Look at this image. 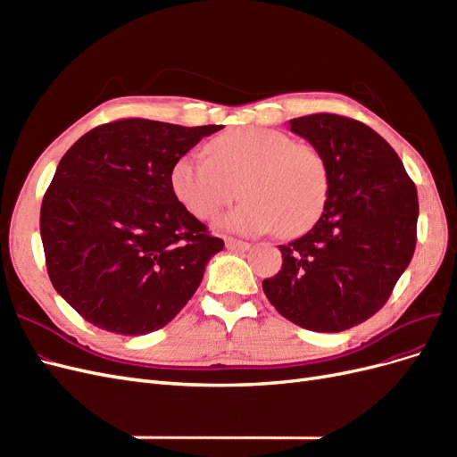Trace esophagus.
I'll return each mask as SVG.
<instances>
[{"label":"esophagus","instance_id":"esophagus-1","mask_svg":"<svg viewBox=\"0 0 457 457\" xmlns=\"http://www.w3.org/2000/svg\"><path fill=\"white\" fill-rule=\"evenodd\" d=\"M225 244H227L228 250H232V252H247L252 247L250 242H244V240L232 238V237H225Z\"/></svg>","mask_w":457,"mask_h":457}]
</instances>
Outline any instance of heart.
<instances>
[{
	"label": "heart",
	"instance_id": "1",
	"mask_svg": "<svg viewBox=\"0 0 457 457\" xmlns=\"http://www.w3.org/2000/svg\"><path fill=\"white\" fill-rule=\"evenodd\" d=\"M207 154L188 152L171 168L175 196L195 217L215 219L240 192L245 200L223 219L232 230L295 237L320 217L329 175L314 145L278 129L237 128L215 137Z\"/></svg>",
	"mask_w": 457,
	"mask_h": 457
}]
</instances>
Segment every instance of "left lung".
<instances>
[{
	"label": "left lung",
	"mask_w": 457,
	"mask_h": 457,
	"mask_svg": "<svg viewBox=\"0 0 457 457\" xmlns=\"http://www.w3.org/2000/svg\"><path fill=\"white\" fill-rule=\"evenodd\" d=\"M292 131L322 152L328 198L316 225L280 245L282 269L262 292L289 322L336 334L376 314L410 265L418 190L393 146L362 121L320 112L292 120Z\"/></svg>",
	"instance_id": "obj_1"
}]
</instances>
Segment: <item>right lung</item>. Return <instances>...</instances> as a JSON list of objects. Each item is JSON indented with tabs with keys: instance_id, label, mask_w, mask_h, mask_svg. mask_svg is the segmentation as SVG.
<instances>
[{
	"instance_id": "right-lung-1",
	"label": "right lung",
	"mask_w": 457,
	"mask_h": 457,
	"mask_svg": "<svg viewBox=\"0 0 457 457\" xmlns=\"http://www.w3.org/2000/svg\"><path fill=\"white\" fill-rule=\"evenodd\" d=\"M223 126L123 118L68 148L39 212L53 287L81 318L121 336L171 322L223 250L177 200V158Z\"/></svg>"
}]
</instances>
